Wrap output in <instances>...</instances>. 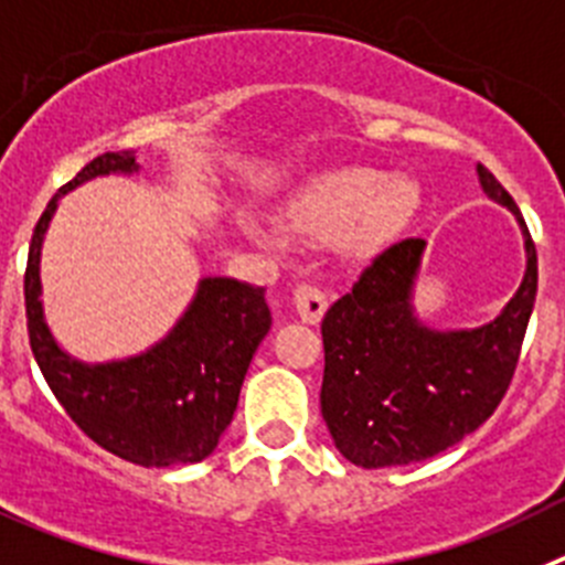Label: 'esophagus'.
<instances>
[{
	"mask_svg": "<svg viewBox=\"0 0 565 565\" xmlns=\"http://www.w3.org/2000/svg\"><path fill=\"white\" fill-rule=\"evenodd\" d=\"M329 307L327 292L320 287H312V284H303V287L295 289V309L301 315L303 323H318L323 318Z\"/></svg>",
	"mask_w": 565,
	"mask_h": 565,
	"instance_id": "obj_1",
	"label": "esophagus"
}]
</instances>
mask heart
Here are the masks:
<instances>
[{"label":"heart","instance_id":"obj_1","mask_svg":"<svg viewBox=\"0 0 565 565\" xmlns=\"http://www.w3.org/2000/svg\"><path fill=\"white\" fill-rule=\"evenodd\" d=\"M422 205V185L411 174H385L377 166H334L309 177L284 207L298 236L320 245L349 242L369 250L403 231ZM245 233L267 250H284L287 236L276 225L247 220Z\"/></svg>","mask_w":565,"mask_h":565}]
</instances>
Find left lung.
<instances>
[{"label":"left lung","instance_id":"obj_1","mask_svg":"<svg viewBox=\"0 0 565 565\" xmlns=\"http://www.w3.org/2000/svg\"><path fill=\"white\" fill-rule=\"evenodd\" d=\"M484 194L518 220L526 270L490 323L434 329L416 315L425 238H405L360 273L323 315L320 414L352 465L377 470L430 459L484 425L510 388L537 292V253L504 185L476 166Z\"/></svg>","mask_w":565,"mask_h":565}]
</instances>
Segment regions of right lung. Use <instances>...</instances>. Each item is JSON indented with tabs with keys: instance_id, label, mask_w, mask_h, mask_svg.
<instances>
[{
	"instance_id": "1",
	"label": "right lung",
	"mask_w": 565,
	"mask_h": 565,
	"mask_svg": "<svg viewBox=\"0 0 565 565\" xmlns=\"http://www.w3.org/2000/svg\"><path fill=\"white\" fill-rule=\"evenodd\" d=\"M135 151H106L50 200L30 238L24 307L33 358L70 419L104 450L140 467L194 465L231 425L247 365L270 332L264 287L207 276L151 349L109 363H84L58 345L44 318L42 245L58 200L109 174H137Z\"/></svg>"
}]
</instances>
